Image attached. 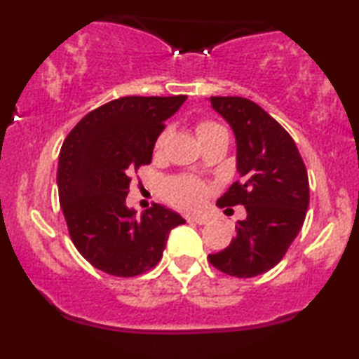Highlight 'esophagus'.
Returning a JSON list of instances; mask_svg holds the SVG:
<instances>
[{
    "instance_id": "obj_1",
    "label": "esophagus",
    "mask_w": 359,
    "mask_h": 359,
    "mask_svg": "<svg viewBox=\"0 0 359 359\" xmlns=\"http://www.w3.org/2000/svg\"><path fill=\"white\" fill-rule=\"evenodd\" d=\"M188 222H194L198 225H205L209 222V219L204 217V215H201V217H188Z\"/></svg>"
}]
</instances>
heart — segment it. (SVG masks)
Returning a JSON list of instances; mask_svg holds the SVG:
<instances>
[{
  "instance_id": "obj_1",
  "label": "heart",
  "mask_w": 359,
  "mask_h": 359,
  "mask_svg": "<svg viewBox=\"0 0 359 359\" xmlns=\"http://www.w3.org/2000/svg\"><path fill=\"white\" fill-rule=\"evenodd\" d=\"M217 124L209 121L199 122L198 127H196V134L201 139L209 132L217 129ZM166 140V132L160 135L158 142H156V150H160L163 147ZM165 194L168 198L170 203L178 205L181 209L186 210H198L204 205L205 199H208V188L203 181L198 178H193V176H178V178H173L166 181L165 184Z\"/></svg>"
}]
</instances>
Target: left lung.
Masks as SVG:
<instances>
[{"instance_id":"left-lung-1","label":"left lung","mask_w":359,"mask_h":359,"mask_svg":"<svg viewBox=\"0 0 359 359\" xmlns=\"http://www.w3.org/2000/svg\"><path fill=\"white\" fill-rule=\"evenodd\" d=\"M210 104L232 127L240 181L219 198V208L242 204L247 219L235 238L209 255L229 276L253 278L281 262L302 229L309 208V178L296 142L257 102L240 96H212Z\"/></svg>"}]
</instances>
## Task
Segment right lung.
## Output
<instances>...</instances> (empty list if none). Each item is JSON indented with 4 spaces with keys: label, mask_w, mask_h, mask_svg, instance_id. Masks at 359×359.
<instances>
[{
    "label": "right lung",
    "mask_w": 359,
    "mask_h": 359,
    "mask_svg": "<svg viewBox=\"0 0 359 359\" xmlns=\"http://www.w3.org/2000/svg\"><path fill=\"white\" fill-rule=\"evenodd\" d=\"M184 101V95L119 97L88 112L63 142L57 184L68 233L101 271L147 273L163 257L171 229L184 224L160 204L140 217L126 205L130 175L150 163L165 121Z\"/></svg>",
    "instance_id": "add662e5"
}]
</instances>
